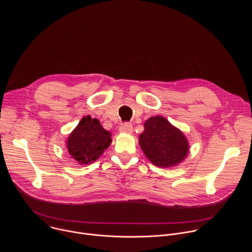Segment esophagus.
<instances>
[{
	"mask_svg": "<svg viewBox=\"0 0 252 252\" xmlns=\"http://www.w3.org/2000/svg\"><path fill=\"white\" fill-rule=\"evenodd\" d=\"M120 131L125 133H131L132 132V125L129 123H125L120 126Z\"/></svg>",
	"mask_w": 252,
	"mask_h": 252,
	"instance_id": "esophagus-1",
	"label": "esophagus"
}]
</instances>
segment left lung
<instances>
[{
  "instance_id": "1",
  "label": "left lung",
  "mask_w": 252,
  "mask_h": 252,
  "mask_svg": "<svg viewBox=\"0 0 252 252\" xmlns=\"http://www.w3.org/2000/svg\"><path fill=\"white\" fill-rule=\"evenodd\" d=\"M138 142L146 157L161 167L179 163L189 153V142L184 133L159 116L146 122Z\"/></svg>"
}]
</instances>
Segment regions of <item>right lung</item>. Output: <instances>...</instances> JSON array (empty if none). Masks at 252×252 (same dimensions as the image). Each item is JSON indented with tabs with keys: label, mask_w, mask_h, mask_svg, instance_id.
I'll return each instance as SVG.
<instances>
[{
	"label": "right lung",
	"mask_w": 252,
	"mask_h": 252,
	"mask_svg": "<svg viewBox=\"0 0 252 252\" xmlns=\"http://www.w3.org/2000/svg\"><path fill=\"white\" fill-rule=\"evenodd\" d=\"M96 119L84 117L66 140L69 155L81 164L94 161L110 147L112 138Z\"/></svg>",
	"instance_id": "1"
}]
</instances>
